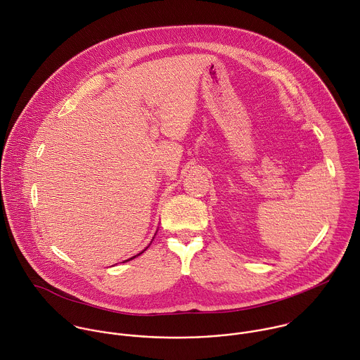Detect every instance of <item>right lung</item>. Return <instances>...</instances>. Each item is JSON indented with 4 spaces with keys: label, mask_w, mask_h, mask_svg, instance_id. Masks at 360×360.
Listing matches in <instances>:
<instances>
[{
    "label": "right lung",
    "mask_w": 360,
    "mask_h": 360,
    "mask_svg": "<svg viewBox=\"0 0 360 360\" xmlns=\"http://www.w3.org/2000/svg\"><path fill=\"white\" fill-rule=\"evenodd\" d=\"M140 254H141V252H140ZM140 254H139V255H140ZM136 257H137V255H136ZM136 257H133V258H136ZM133 258H130V259H133ZM130 259H127V261H130ZM124 262H126V261H124Z\"/></svg>",
    "instance_id": "add662e5"
}]
</instances>
